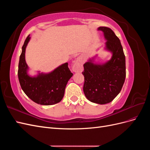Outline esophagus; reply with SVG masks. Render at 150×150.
<instances>
[{
    "instance_id": "esophagus-1",
    "label": "esophagus",
    "mask_w": 150,
    "mask_h": 150,
    "mask_svg": "<svg viewBox=\"0 0 150 150\" xmlns=\"http://www.w3.org/2000/svg\"><path fill=\"white\" fill-rule=\"evenodd\" d=\"M83 61L81 57L77 58L72 66V71L75 72H81L83 71Z\"/></svg>"
}]
</instances>
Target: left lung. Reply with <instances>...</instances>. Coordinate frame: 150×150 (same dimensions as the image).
I'll return each mask as SVG.
<instances>
[{
	"mask_svg": "<svg viewBox=\"0 0 150 150\" xmlns=\"http://www.w3.org/2000/svg\"><path fill=\"white\" fill-rule=\"evenodd\" d=\"M106 42L105 49L111 58L103 64L89 59L84 64L83 91L89 101L99 104L111 102L122 89L126 78V61L120 40L110 28L99 27Z\"/></svg>",
	"mask_w": 150,
	"mask_h": 150,
	"instance_id": "8db88e82",
	"label": "left lung"
}]
</instances>
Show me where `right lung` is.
Instances as JSON below:
<instances>
[{
    "instance_id": "add662e5",
    "label": "right lung",
    "mask_w": 150,
    "mask_h": 150,
    "mask_svg": "<svg viewBox=\"0 0 150 150\" xmlns=\"http://www.w3.org/2000/svg\"><path fill=\"white\" fill-rule=\"evenodd\" d=\"M27 37L19 58L18 78L22 89L31 100L41 105H52L59 103L64 97L68 81L73 75L66 62L49 73H39L30 76L25 59V49L30 40Z\"/></svg>"
}]
</instances>
